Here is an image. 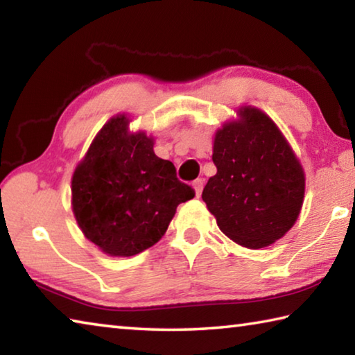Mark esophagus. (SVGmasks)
I'll use <instances>...</instances> for the list:
<instances>
[{
  "instance_id": "34e87169",
  "label": "esophagus",
  "mask_w": 355,
  "mask_h": 355,
  "mask_svg": "<svg viewBox=\"0 0 355 355\" xmlns=\"http://www.w3.org/2000/svg\"><path fill=\"white\" fill-rule=\"evenodd\" d=\"M203 183H205V182H203L202 178H197L196 182L192 183V186H194V189H196V194H197V196H200V194H202V191H203Z\"/></svg>"
}]
</instances>
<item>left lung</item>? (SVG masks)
I'll list each match as a JSON object with an SVG mask.
<instances>
[{"instance_id":"8db88e82","label":"left lung","mask_w":355,"mask_h":355,"mask_svg":"<svg viewBox=\"0 0 355 355\" xmlns=\"http://www.w3.org/2000/svg\"><path fill=\"white\" fill-rule=\"evenodd\" d=\"M214 136L216 175L202 192L225 235L249 249L280 239L304 202L302 166L271 119L257 107L238 110Z\"/></svg>"}]
</instances>
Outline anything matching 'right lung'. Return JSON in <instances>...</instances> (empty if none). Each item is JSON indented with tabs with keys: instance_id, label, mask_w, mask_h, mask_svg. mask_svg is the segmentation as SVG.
Instances as JSON below:
<instances>
[{
	"instance_id": "1",
	"label": "right lung",
	"mask_w": 355,
	"mask_h": 355,
	"mask_svg": "<svg viewBox=\"0 0 355 355\" xmlns=\"http://www.w3.org/2000/svg\"><path fill=\"white\" fill-rule=\"evenodd\" d=\"M130 120L112 117L95 136L71 178V208L89 241L112 257L152 248L180 203L196 196L171 161L153 152L146 133H128Z\"/></svg>"
}]
</instances>
